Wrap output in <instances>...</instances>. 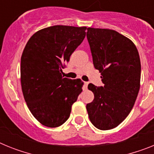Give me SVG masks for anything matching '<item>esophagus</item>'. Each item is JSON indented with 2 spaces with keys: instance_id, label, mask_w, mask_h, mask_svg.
I'll return each mask as SVG.
<instances>
[{
  "instance_id": "obj_1",
  "label": "esophagus",
  "mask_w": 154,
  "mask_h": 154,
  "mask_svg": "<svg viewBox=\"0 0 154 154\" xmlns=\"http://www.w3.org/2000/svg\"><path fill=\"white\" fill-rule=\"evenodd\" d=\"M88 84H89V82H84L83 90H86V89H87V87H88Z\"/></svg>"
}]
</instances>
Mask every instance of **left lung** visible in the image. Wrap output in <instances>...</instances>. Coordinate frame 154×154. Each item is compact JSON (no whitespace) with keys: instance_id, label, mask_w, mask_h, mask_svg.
<instances>
[{"instance_id":"obj_1","label":"left lung","mask_w":154,"mask_h":154,"mask_svg":"<svg viewBox=\"0 0 154 154\" xmlns=\"http://www.w3.org/2000/svg\"><path fill=\"white\" fill-rule=\"evenodd\" d=\"M95 69L103 86L90 83L93 101L86 105L91 123L101 130L119 126L133 109L140 87L141 65L136 45L114 30L87 28Z\"/></svg>"}]
</instances>
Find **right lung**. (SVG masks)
Listing matches in <instances>:
<instances>
[{
	"instance_id": "1",
	"label": "right lung",
	"mask_w": 154,
	"mask_h": 154,
	"mask_svg": "<svg viewBox=\"0 0 154 154\" xmlns=\"http://www.w3.org/2000/svg\"><path fill=\"white\" fill-rule=\"evenodd\" d=\"M86 27L55 25L30 38L21 58V89L34 117L48 127H58L70 116L82 92L81 79L62 76V68L85 37Z\"/></svg>"
}]
</instances>
